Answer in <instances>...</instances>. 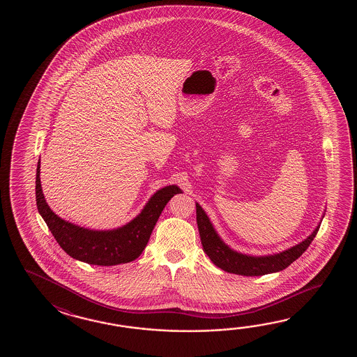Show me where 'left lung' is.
<instances>
[{"instance_id":"obj_1","label":"left lung","mask_w":357,"mask_h":357,"mask_svg":"<svg viewBox=\"0 0 357 357\" xmlns=\"http://www.w3.org/2000/svg\"><path fill=\"white\" fill-rule=\"evenodd\" d=\"M324 218V215H323ZM197 222L200 240L205 254L215 266L228 273L238 275H264L286 269L296 259L303 255L318 232L320 223L303 241L287 250L269 255H249L234 250L217 234L204 209L197 203Z\"/></svg>"}]
</instances>
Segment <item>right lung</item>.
I'll return each instance as SVG.
<instances>
[{
	"label": "right lung",
	"instance_id": "right-lung-1",
	"mask_svg": "<svg viewBox=\"0 0 357 357\" xmlns=\"http://www.w3.org/2000/svg\"><path fill=\"white\" fill-rule=\"evenodd\" d=\"M182 190L176 185L157 190L134 220L114 229H91L62 220L47 204L40 185V162L37 166V208L62 250L71 258L93 266L130 263L143 252L153 228L169 199Z\"/></svg>",
	"mask_w": 357,
	"mask_h": 357
}]
</instances>
